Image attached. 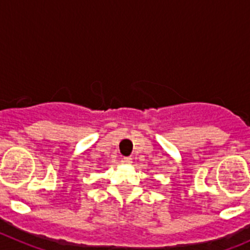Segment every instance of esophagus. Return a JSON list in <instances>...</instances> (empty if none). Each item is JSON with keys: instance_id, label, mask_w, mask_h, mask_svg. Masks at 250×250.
<instances>
[{"instance_id": "34e87169", "label": "esophagus", "mask_w": 250, "mask_h": 250, "mask_svg": "<svg viewBox=\"0 0 250 250\" xmlns=\"http://www.w3.org/2000/svg\"><path fill=\"white\" fill-rule=\"evenodd\" d=\"M123 163H125V164H127V165H130L132 164V158L130 157H125V158H123V160H122Z\"/></svg>"}]
</instances>
